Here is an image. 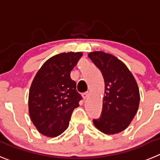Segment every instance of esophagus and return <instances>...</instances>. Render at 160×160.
Returning a JSON list of instances; mask_svg holds the SVG:
<instances>
[{"mask_svg":"<svg viewBox=\"0 0 160 160\" xmlns=\"http://www.w3.org/2000/svg\"><path fill=\"white\" fill-rule=\"evenodd\" d=\"M89 95H90V93H89L88 92H84V93L83 94V99H87L89 97Z\"/></svg>","mask_w":160,"mask_h":160,"instance_id":"1","label":"esophagus"}]
</instances>
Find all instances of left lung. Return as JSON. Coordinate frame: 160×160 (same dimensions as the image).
<instances>
[{
	"label": "left lung",
	"instance_id": "left-lung-1",
	"mask_svg": "<svg viewBox=\"0 0 160 160\" xmlns=\"http://www.w3.org/2000/svg\"><path fill=\"white\" fill-rule=\"evenodd\" d=\"M88 58L100 70L105 82L102 113L93 123L103 133H118L129 126L138 110L137 83L127 66L116 57L95 51Z\"/></svg>",
	"mask_w": 160,
	"mask_h": 160
}]
</instances>
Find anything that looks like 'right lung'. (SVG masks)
Here are the masks:
<instances>
[{
	"label": "right lung",
	"instance_id": "1",
	"mask_svg": "<svg viewBox=\"0 0 160 160\" xmlns=\"http://www.w3.org/2000/svg\"><path fill=\"white\" fill-rule=\"evenodd\" d=\"M82 55L81 52H69L52 57L33 80L29 91V114L42 135L55 137L62 134L68 128L73 110L79 107L82 97L70 72Z\"/></svg>",
	"mask_w": 160,
	"mask_h": 160
}]
</instances>
